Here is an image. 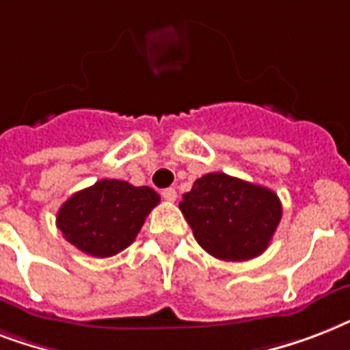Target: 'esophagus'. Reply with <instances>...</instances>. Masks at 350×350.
<instances>
[{"instance_id": "34e87169", "label": "esophagus", "mask_w": 350, "mask_h": 350, "mask_svg": "<svg viewBox=\"0 0 350 350\" xmlns=\"http://www.w3.org/2000/svg\"><path fill=\"white\" fill-rule=\"evenodd\" d=\"M161 196H163L165 202H176V198H178V194H176V191L172 189V187H169V189H163V192H161Z\"/></svg>"}]
</instances>
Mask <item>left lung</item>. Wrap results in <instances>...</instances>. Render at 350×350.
I'll return each mask as SVG.
<instances>
[{
  "label": "left lung",
  "instance_id": "1",
  "mask_svg": "<svg viewBox=\"0 0 350 350\" xmlns=\"http://www.w3.org/2000/svg\"><path fill=\"white\" fill-rule=\"evenodd\" d=\"M194 238L224 261H247L269 247L282 219L276 192L225 172L194 181L180 202Z\"/></svg>",
  "mask_w": 350,
  "mask_h": 350
}]
</instances>
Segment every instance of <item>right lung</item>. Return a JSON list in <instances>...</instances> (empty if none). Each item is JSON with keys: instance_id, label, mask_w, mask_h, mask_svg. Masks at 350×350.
<instances>
[{"instance_id": "right-lung-1", "label": "right lung", "mask_w": 350, "mask_h": 350, "mask_svg": "<svg viewBox=\"0 0 350 350\" xmlns=\"http://www.w3.org/2000/svg\"><path fill=\"white\" fill-rule=\"evenodd\" d=\"M159 203L150 187L101 180L76 192L57 211L56 225L68 243L94 258H109L136 239L145 218Z\"/></svg>"}]
</instances>
